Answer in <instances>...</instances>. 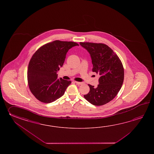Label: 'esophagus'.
<instances>
[{
  "mask_svg": "<svg viewBox=\"0 0 154 154\" xmlns=\"http://www.w3.org/2000/svg\"><path fill=\"white\" fill-rule=\"evenodd\" d=\"M75 82L77 85H81V84H82V82Z\"/></svg>",
  "mask_w": 154,
  "mask_h": 154,
  "instance_id": "obj_1",
  "label": "esophagus"
}]
</instances>
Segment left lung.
<instances>
[{"instance_id":"left-lung-1","label":"left lung","mask_w":154,"mask_h":154,"mask_svg":"<svg viewBox=\"0 0 154 154\" xmlns=\"http://www.w3.org/2000/svg\"><path fill=\"white\" fill-rule=\"evenodd\" d=\"M80 45L90 54L92 72L100 76L97 88L88 84L90 91L84 97L95 106L105 105L115 98L123 85L124 68L122 63L118 56L106 45L90 42H80Z\"/></svg>"}]
</instances>
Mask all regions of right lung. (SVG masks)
Segmentation results:
<instances>
[{"mask_svg":"<svg viewBox=\"0 0 154 154\" xmlns=\"http://www.w3.org/2000/svg\"><path fill=\"white\" fill-rule=\"evenodd\" d=\"M77 43L54 41L42 46L30 59L27 80L29 90L38 100L46 103L64 95L71 81L58 79L57 72L65 61L66 53Z\"/></svg>","mask_w":154,"mask_h":154,"instance_id":"add662e5","label":"right lung"}]
</instances>
